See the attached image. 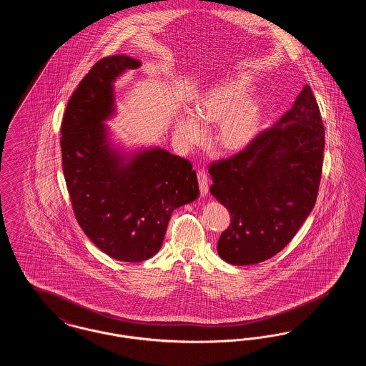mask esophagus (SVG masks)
<instances>
[{"instance_id": "obj_1", "label": "esophagus", "mask_w": 366, "mask_h": 366, "mask_svg": "<svg viewBox=\"0 0 366 366\" xmlns=\"http://www.w3.org/2000/svg\"><path fill=\"white\" fill-rule=\"evenodd\" d=\"M197 179H199L200 192H202L203 194H206V193L209 192V177H207L206 170H203V169L197 170Z\"/></svg>"}]
</instances>
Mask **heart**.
Returning <instances> with one entry per match:
<instances>
[{
  "label": "heart",
  "mask_w": 366,
  "mask_h": 366,
  "mask_svg": "<svg viewBox=\"0 0 366 366\" xmlns=\"http://www.w3.org/2000/svg\"><path fill=\"white\" fill-rule=\"evenodd\" d=\"M243 82H229L207 90L196 103L193 114L185 112L175 123L177 137L185 145H193L204 137L202 123H219L215 141L225 149L247 147L259 129V108L252 102H244Z\"/></svg>",
  "instance_id": "b5f03b06"
}]
</instances>
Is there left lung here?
<instances>
[{"label": "left lung", "mask_w": 366, "mask_h": 366, "mask_svg": "<svg viewBox=\"0 0 366 366\" xmlns=\"http://www.w3.org/2000/svg\"><path fill=\"white\" fill-rule=\"evenodd\" d=\"M324 147L320 108L306 85L274 127L236 155L209 163V192L230 214L217 245L224 261L259 263L294 239L317 200Z\"/></svg>", "instance_id": "8db88e82"}]
</instances>
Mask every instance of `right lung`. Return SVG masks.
<instances>
[{"mask_svg":"<svg viewBox=\"0 0 366 366\" xmlns=\"http://www.w3.org/2000/svg\"><path fill=\"white\" fill-rule=\"evenodd\" d=\"M139 61L99 60L74 90L61 122V166L74 215L87 237L114 259L141 262L160 249L173 211L199 196L188 159L164 149L129 164L108 148L102 121L112 112V81Z\"/></svg>","mask_w":366,"mask_h":366,"instance_id":"right-lung-1","label":"right lung"}]
</instances>
